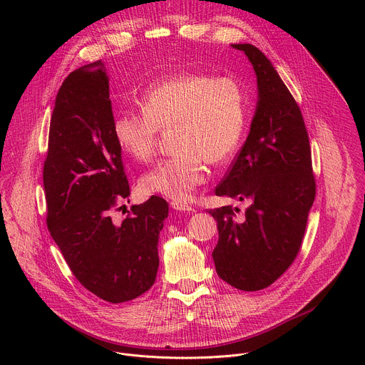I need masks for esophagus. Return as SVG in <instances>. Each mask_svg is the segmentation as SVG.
Here are the masks:
<instances>
[{"label":"esophagus","mask_w":365,"mask_h":365,"mask_svg":"<svg viewBox=\"0 0 365 365\" xmlns=\"http://www.w3.org/2000/svg\"><path fill=\"white\" fill-rule=\"evenodd\" d=\"M170 206L173 207L175 211H179V212H193L195 211V207L192 205H187V203L179 202V200L170 202Z\"/></svg>","instance_id":"obj_1"}]
</instances>
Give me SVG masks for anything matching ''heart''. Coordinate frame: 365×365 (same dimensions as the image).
Instances as JSON below:
<instances>
[{
	"label": "heart",
	"instance_id": "1",
	"mask_svg": "<svg viewBox=\"0 0 365 365\" xmlns=\"http://www.w3.org/2000/svg\"><path fill=\"white\" fill-rule=\"evenodd\" d=\"M141 113L113 123L118 145L138 162L153 158L160 131L172 130L176 150L141 178V187L186 202L206 180V163L221 165L237 151L247 124V93L232 76L178 73L147 86Z\"/></svg>",
	"mask_w": 365,
	"mask_h": 365
}]
</instances>
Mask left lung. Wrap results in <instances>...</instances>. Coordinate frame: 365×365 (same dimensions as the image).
<instances>
[{
	"label": "left lung",
	"mask_w": 365,
	"mask_h": 365,
	"mask_svg": "<svg viewBox=\"0 0 365 365\" xmlns=\"http://www.w3.org/2000/svg\"><path fill=\"white\" fill-rule=\"evenodd\" d=\"M242 50L257 75L258 99L248 137L217 196L250 200L244 215L222 206L212 257L218 276L232 287L255 292L274 283L294 262L315 200L309 135L300 108L272 62L255 46Z\"/></svg>",
	"instance_id": "8db88e82"
}]
</instances>
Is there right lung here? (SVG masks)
<instances>
[{
  "label": "right lung",
  "mask_w": 365,
  "mask_h": 365,
  "mask_svg": "<svg viewBox=\"0 0 365 365\" xmlns=\"http://www.w3.org/2000/svg\"><path fill=\"white\" fill-rule=\"evenodd\" d=\"M113 123L106 65L96 61L69 73L50 120L43 186L47 228L73 276L102 300L123 303L154 284L169 205L153 195L113 221L130 196Z\"/></svg>",
  "instance_id": "obj_1"
}]
</instances>
